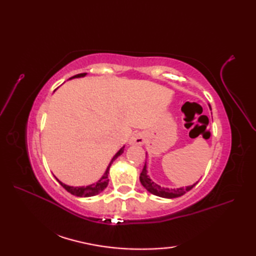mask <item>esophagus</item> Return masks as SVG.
Listing matches in <instances>:
<instances>
[{"instance_id":"obj_1","label":"esophagus","mask_w":256,"mask_h":256,"mask_svg":"<svg viewBox=\"0 0 256 256\" xmlns=\"http://www.w3.org/2000/svg\"><path fill=\"white\" fill-rule=\"evenodd\" d=\"M146 135L144 132H136L132 135V138H130L128 144L130 145H143L145 143Z\"/></svg>"}]
</instances>
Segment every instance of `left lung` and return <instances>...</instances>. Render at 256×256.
Wrapping results in <instances>:
<instances>
[{
    "instance_id": "left-lung-1",
    "label": "left lung",
    "mask_w": 256,
    "mask_h": 256,
    "mask_svg": "<svg viewBox=\"0 0 256 256\" xmlns=\"http://www.w3.org/2000/svg\"><path fill=\"white\" fill-rule=\"evenodd\" d=\"M210 110H211V108H210ZM140 182L148 192L153 194L155 196H158V197H162V198H167V199L180 197V196L188 192L189 190H192L196 186V184H198V182H194V184H192V186L180 187V188L160 187V184H157L156 182L152 180L150 176L148 175V165H146V162H145L142 172H140Z\"/></svg>"
}]
</instances>
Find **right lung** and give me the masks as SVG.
<instances>
[{
  "label": "right lung",
  "instance_id": "1",
  "mask_svg": "<svg viewBox=\"0 0 256 256\" xmlns=\"http://www.w3.org/2000/svg\"><path fill=\"white\" fill-rule=\"evenodd\" d=\"M86 74H76V76H74V77H72L70 79H74V78H82V77H84ZM124 152V146L123 148L120 150L118 153L113 156V158L111 160V162H110V164H108V166L106 167V172H104V174H103V176L99 179V180H98L96 184H89V186H82V187H74V186H68V184H64V182H62L60 180H59L58 178H56L57 179V182L62 184V186L67 190L68 192H70L72 194H74V196H77V197H92V196H96V194H100L101 192H103V190H104L106 187H108V170H110V167H111V165H112V162L116 160L118 157L121 155L122 153Z\"/></svg>",
  "mask_w": 256,
  "mask_h": 256
}]
</instances>
